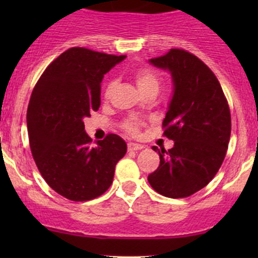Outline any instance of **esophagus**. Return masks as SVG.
Instances as JSON below:
<instances>
[{"label":"esophagus","mask_w":258,"mask_h":258,"mask_svg":"<svg viewBox=\"0 0 258 258\" xmlns=\"http://www.w3.org/2000/svg\"><path fill=\"white\" fill-rule=\"evenodd\" d=\"M127 147H128V151H139V150H142V148H144V146L140 145V144H134V142H130V144L127 145Z\"/></svg>","instance_id":"1"}]
</instances>
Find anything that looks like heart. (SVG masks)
Wrapping results in <instances>:
<instances>
[{"label": "heart", "mask_w": 258, "mask_h": 258, "mask_svg": "<svg viewBox=\"0 0 258 258\" xmlns=\"http://www.w3.org/2000/svg\"><path fill=\"white\" fill-rule=\"evenodd\" d=\"M135 82H136L137 88L141 92V95H146L148 92H158L160 90V77L156 72H153L152 70L144 69L139 70V71L135 74ZM114 87H116V82L114 81H110V82L106 85L105 91H103V96L105 98H110L112 95ZM124 128L127 130L131 134H136L137 128H139V123L134 119H127L124 122Z\"/></svg>", "instance_id": "heart-1"}]
</instances>
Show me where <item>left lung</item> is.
Returning a JSON list of instances; mask_svg holds the SVG:
<instances>
[{"label": "left lung", "mask_w": 258, "mask_h": 258, "mask_svg": "<svg viewBox=\"0 0 258 258\" xmlns=\"http://www.w3.org/2000/svg\"><path fill=\"white\" fill-rule=\"evenodd\" d=\"M172 79V96L163 119L171 150H152L160 166L148 175L151 187L170 199L188 197L200 191L220 170L231 136V113L222 87L213 72L195 54L173 48L151 58Z\"/></svg>", "instance_id": "8db88e82"}]
</instances>
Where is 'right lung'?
<instances>
[{"label":"right lung","instance_id":"obj_1","mask_svg":"<svg viewBox=\"0 0 258 258\" xmlns=\"http://www.w3.org/2000/svg\"><path fill=\"white\" fill-rule=\"evenodd\" d=\"M126 56L74 47L59 54L36 83L27 108L33 160L48 186L71 201H88L111 186L127 145L108 135L91 146L83 119L101 103L103 76Z\"/></svg>","mask_w":258,"mask_h":258}]
</instances>
